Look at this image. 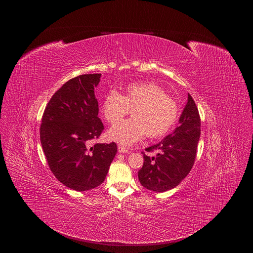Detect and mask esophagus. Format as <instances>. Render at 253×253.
I'll list each match as a JSON object with an SVG mask.
<instances>
[{
  "instance_id": "esophagus-1",
  "label": "esophagus",
  "mask_w": 253,
  "mask_h": 253,
  "mask_svg": "<svg viewBox=\"0 0 253 253\" xmlns=\"http://www.w3.org/2000/svg\"><path fill=\"white\" fill-rule=\"evenodd\" d=\"M118 152L119 153H129V150L126 147H124L122 145H119L118 146Z\"/></svg>"
}]
</instances>
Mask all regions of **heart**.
<instances>
[{"label":"heart","instance_id":"1","mask_svg":"<svg viewBox=\"0 0 253 253\" xmlns=\"http://www.w3.org/2000/svg\"><path fill=\"white\" fill-rule=\"evenodd\" d=\"M132 109L133 118L113 125L108 136L122 145H132L145 134L158 138L168 133L179 117L177 101L154 82L128 84L123 93L110 91L102 103V114L114 124Z\"/></svg>","mask_w":253,"mask_h":253}]
</instances>
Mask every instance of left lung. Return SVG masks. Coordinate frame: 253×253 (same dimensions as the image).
<instances>
[{
  "mask_svg": "<svg viewBox=\"0 0 253 253\" xmlns=\"http://www.w3.org/2000/svg\"><path fill=\"white\" fill-rule=\"evenodd\" d=\"M179 123L173 133L145 149L147 152L158 150L156 157L142 152L144 163L138 178L143 187L164 192L176 187L190 172L196 158L201 126L198 108L190 94Z\"/></svg>",
  "mask_w": 253,
  "mask_h": 253,
  "instance_id": "left-lung-1",
  "label": "left lung"
}]
</instances>
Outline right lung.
I'll list each match as a JSON object with an SVG mask.
<instances>
[{
	"label": "right lung",
	"mask_w": 253,
	"mask_h": 253,
	"mask_svg": "<svg viewBox=\"0 0 253 253\" xmlns=\"http://www.w3.org/2000/svg\"><path fill=\"white\" fill-rule=\"evenodd\" d=\"M100 77L85 74L66 82L47 104L40 127L52 173L65 186L80 192L104 182L117 153L115 142L89 145L104 130L95 97Z\"/></svg>",
	"instance_id": "obj_1"
}]
</instances>
